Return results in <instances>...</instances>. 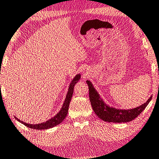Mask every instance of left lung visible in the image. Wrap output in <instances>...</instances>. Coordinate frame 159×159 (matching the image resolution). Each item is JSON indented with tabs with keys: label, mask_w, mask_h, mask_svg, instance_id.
Listing matches in <instances>:
<instances>
[{
	"label": "left lung",
	"mask_w": 159,
	"mask_h": 159,
	"mask_svg": "<svg viewBox=\"0 0 159 159\" xmlns=\"http://www.w3.org/2000/svg\"><path fill=\"white\" fill-rule=\"evenodd\" d=\"M86 83L89 86V99L93 110L100 119L105 122L122 123L132 121L144 110L152 98L151 96L146 103L135 108L129 109H117L110 107L104 102L90 80H86Z\"/></svg>",
	"instance_id": "left-lung-1"
}]
</instances>
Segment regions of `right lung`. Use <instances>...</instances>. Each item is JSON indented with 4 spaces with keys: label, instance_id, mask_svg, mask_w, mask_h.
<instances>
[{
    "label": "right lung",
    "instance_id": "add662e5",
    "mask_svg": "<svg viewBox=\"0 0 159 159\" xmlns=\"http://www.w3.org/2000/svg\"><path fill=\"white\" fill-rule=\"evenodd\" d=\"M80 79V74H77L73 78V80H71L70 85H69L68 87V93H67L66 99H65V101L63 102V104H62V108L60 109L59 112H57L56 115H55L54 117L50 118V120H48V121L42 122V123L39 124H30L26 123V122H24L19 119H18L16 117H15L16 120H18L19 122H21L24 125H26V127H30V128L34 129H47L52 128L53 127L57 126V125L63 121V120L66 119L67 114L68 112V107L69 104H70V100L72 99L73 93V89H74L75 85L77 84V82L79 81Z\"/></svg>",
    "mask_w": 159,
    "mask_h": 159
}]
</instances>
